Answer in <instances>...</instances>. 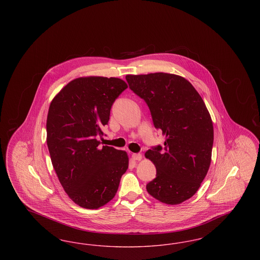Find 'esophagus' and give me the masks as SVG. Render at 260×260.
<instances>
[{
  "label": "esophagus",
  "instance_id": "esophagus-1",
  "mask_svg": "<svg viewBox=\"0 0 260 260\" xmlns=\"http://www.w3.org/2000/svg\"><path fill=\"white\" fill-rule=\"evenodd\" d=\"M132 157L135 161H140L142 159V155L140 153H135V154H133Z\"/></svg>",
  "mask_w": 260,
  "mask_h": 260
}]
</instances>
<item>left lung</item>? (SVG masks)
<instances>
[{
  "label": "left lung",
  "instance_id": "obj_1",
  "mask_svg": "<svg viewBox=\"0 0 260 260\" xmlns=\"http://www.w3.org/2000/svg\"><path fill=\"white\" fill-rule=\"evenodd\" d=\"M129 88L148 105L154 126L166 136L164 146L149 149L156 178L146 185L161 203L178 205L198 191L206 177L213 144V125L198 91L177 75H126Z\"/></svg>",
  "mask_w": 260,
  "mask_h": 260
}]
</instances>
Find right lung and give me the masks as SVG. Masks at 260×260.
Returning a JSON list of instances; mask_svg holds the SVG:
<instances>
[{"mask_svg":"<svg viewBox=\"0 0 260 260\" xmlns=\"http://www.w3.org/2000/svg\"><path fill=\"white\" fill-rule=\"evenodd\" d=\"M126 87L118 78H78L50 103L47 143L51 162L69 198L82 208L96 210L110 202L128 168L124 151L99 147L98 140L113 103Z\"/></svg>","mask_w":260,"mask_h":260,"instance_id":"right-lung-1","label":"right lung"}]
</instances>
